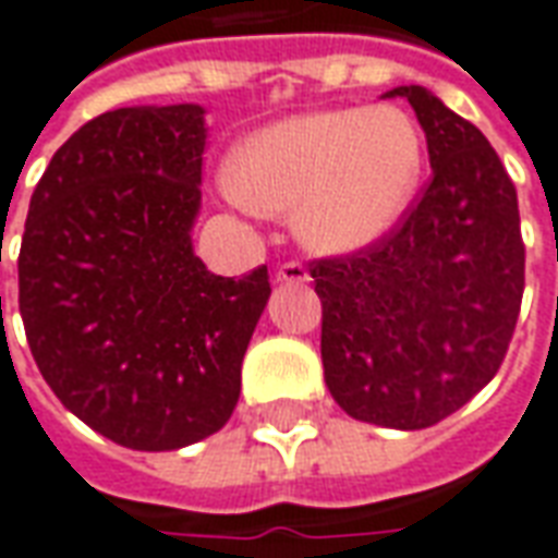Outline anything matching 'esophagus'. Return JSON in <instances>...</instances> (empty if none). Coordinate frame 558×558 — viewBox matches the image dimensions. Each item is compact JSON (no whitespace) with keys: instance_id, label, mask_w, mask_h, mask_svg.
Returning a JSON list of instances; mask_svg holds the SVG:
<instances>
[{"instance_id":"1","label":"esophagus","mask_w":558,"mask_h":558,"mask_svg":"<svg viewBox=\"0 0 558 558\" xmlns=\"http://www.w3.org/2000/svg\"><path fill=\"white\" fill-rule=\"evenodd\" d=\"M275 280L278 283H305L307 280V268L302 266V263H283V266H278V271H275Z\"/></svg>"}]
</instances>
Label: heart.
Listing matches in <instances>:
<instances>
[{
    "label": "heart",
    "instance_id": "b5f03b06",
    "mask_svg": "<svg viewBox=\"0 0 558 558\" xmlns=\"http://www.w3.org/2000/svg\"><path fill=\"white\" fill-rule=\"evenodd\" d=\"M423 135L396 105L311 111L253 132L226 186L244 208L290 217L311 251L353 253L384 239L414 196Z\"/></svg>",
    "mask_w": 558,
    "mask_h": 558
}]
</instances>
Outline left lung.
Returning a JSON list of instances; mask_svg holds the SVG:
<instances>
[{
  "instance_id": "left-lung-1",
  "label": "left lung",
  "mask_w": 558,
  "mask_h": 558,
  "mask_svg": "<svg viewBox=\"0 0 558 558\" xmlns=\"http://www.w3.org/2000/svg\"><path fill=\"white\" fill-rule=\"evenodd\" d=\"M426 132L432 178L396 229L311 263L323 372L362 423L426 428L505 362L525 287L517 190L474 123L426 87H396Z\"/></svg>"
}]
</instances>
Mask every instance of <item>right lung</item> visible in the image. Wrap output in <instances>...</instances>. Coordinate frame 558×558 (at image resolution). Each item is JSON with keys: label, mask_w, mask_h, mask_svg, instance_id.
I'll list each match as a JSON object with an SVG mask.
<instances>
[{"label": "right lung", "mask_w": 558, "mask_h": 558, "mask_svg": "<svg viewBox=\"0 0 558 558\" xmlns=\"http://www.w3.org/2000/svg\"><path fill=\"white\" fill-rule=\"evenodd\" d=\"M202 105L105 111L35 186L17 278L26 341L53 396L130 450L226 426L266 311L268 268L211 275L193 253Z\"/></svg>", "instance_id": "1"}]
</instances>
